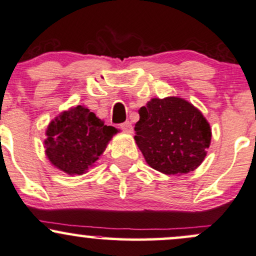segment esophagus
<instances>
[{
  "instance_id": "esophagus-1",
  "label": "esophagus",
  "mask_w": 256,
  "mask_h": 256,
  "mask_svg": "<svg viewBox=\"0 0 256 256\" xmlns=\"http://www.w3.org/2000/svg\"><path fill=\"white\" fill-rule=\"evenodd\" d=\"M121 129L123 132H124V133H127V134L133 133V127H132V123L129 121L123 122L121 124Z\"/></svg>"
}]
</instances>
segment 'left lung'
<instances>
[{
  "mask_svg": "<svg viewBox=\"0 0 256 256\" xmlns=\"http://www.w3.org/2000/svg\"><path fill=\"white\" fill-rule=\"evenodd\" d=\"M139 115L134 139L150 166L177 176L200 166L212 130L198 108L180 97L152 98L140 108Z\"/></svg>",
  "mask_w": 256,
  "mask_h": 256,
  "instance_id": "8db88e82",
  "label": "left lung"
}]
</instances>
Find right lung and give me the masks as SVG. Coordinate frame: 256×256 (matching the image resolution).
Returning <instances> with one entry per match:
<instances>
[{"instance_id": "obj_1", "label": "right lung", "mask_w": 256, "mask_h": 256, "mask_svg": "<svg viewBox=\"0 0 256 256\" xmlns=\"http://www.w3.org/2000/svg\"><path fill=\"white\" fill-rule=\"evenodd\" d=\"M117 132L86 106L76 105L49 123L45 156L56 169L70 176L84 175L103 154Z\"/></svg>"}]
</instances>
